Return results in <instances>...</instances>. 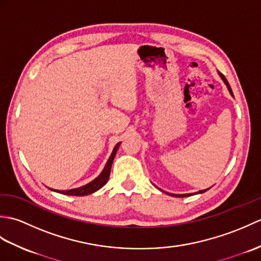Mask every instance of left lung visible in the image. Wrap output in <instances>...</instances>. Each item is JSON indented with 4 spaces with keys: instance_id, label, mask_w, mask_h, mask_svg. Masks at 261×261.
<instances>
[{
    "instance_id": "8db88e82",
    "label": "left lung",
    "mask_w": 261,
    "mask_h": 261,
    "mask_svg": "<svg viewBox=\"0 0 261 261\" xmlns=\"http://www.w3.org/2000/svg\"><path fill=\"white\" fill-rule=\"evenodd\" d=\"M218 74H219V76L221 77V80L223 81V83L224 84L226 85V88H228V91L230 92V94H231V96H233V93H232V90H231V87H230V85H229V83H228V81H226V79L224 77V75L223 74H221L220 71L218 70ZM211 188V187H210ZM210 188H206V190H202V191H198V192H196V193H188V194H169V193H167L168 195H171V196H175V197H186V196H192V195H195V194H202V193H204V192H206V191H208Z\"/></svg>"
}]
</instances>
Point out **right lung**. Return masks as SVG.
<instances>
[{
  "label": "right lung",
  "instance_id": "1",
  "mask_svg": "<svg viewBox=\"0 0 261 261\" xmlns=\"http://www.w3.org/2000/svg\"><path fill=\"white\" fill-rule=\"evenodd\" d=\"M120 145H121V142L116 143L112 153H111L109 160L104 166L102 173L99 174L95 179H93L92 181L88 182V184H86L84 186H81V187H77V188H73V190H67V191L53 190V188H49V190L60 193V194H64V195H70V196H85V195H90V194L98 191L99 188H102L109 180L110 173H111V167H112V163L114 160L115 153H116V151H118Z\"/></svg>",
  "mask_w": 261,
  "mask_h": 261
}]
</instances>
